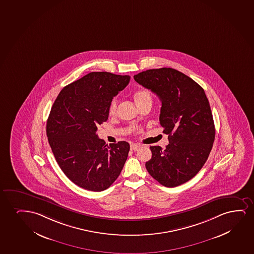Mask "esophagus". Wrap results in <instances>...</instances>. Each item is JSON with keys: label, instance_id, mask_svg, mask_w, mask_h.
I'll list each match as a JSON object with an SVG mask.
<instances>
[{"label": "esophagus", "instance_id": "esophagus-1", "mask_svg": "<svg viewBox=\"0 0 254 254\" xmlns=\"http://www.w3.org/2000/svg\"><path fill=\"white\" fill-rule=\"evenodd\" d=\"M140 147V145H138V144H131L130 145V148L132 151H136V150H138V148Z\"/></svg>", "mask_w": 254, "mask_h": 254}]
</instances>
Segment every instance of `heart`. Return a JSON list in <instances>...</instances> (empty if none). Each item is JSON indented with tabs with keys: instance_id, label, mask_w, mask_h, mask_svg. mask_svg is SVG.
<instances>
[{
	"instance_id": "1",
	"label": "heart",
	"mask_w": 254,
	"mask_h": 254,
	"mask_svg": "<svg viewBox=\"0 0 254 254\" xmlns=\"http://www.w3.org/2000/svg\"><path fill=\"white\" fill-rule=\"evenodd\" d=\"M133 98L135 100L136 103L138 107L145 104V103H147V102L152 103V94L147 89H139L136 90L133 94ZM117 104H118V101L116 98H114L110 102L109 108V114L110 116H114L116 114Z\"/></svg>"
}]
</instances>
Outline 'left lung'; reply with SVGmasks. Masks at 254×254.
Returning a JSON list of instances; mask_svg holds the SVG:
<instances>
[{
  "instance_id": "8db88e82",
  "label": "left lung",
  "mask_w": 254,
  "mask_h": 254,
  "mask_svg": "<svg viewBox=\"0 0 254 254\" xmlns=\"http://www.w3.org/2000/svg\"><path fill=\"white\" fill-rule=\"evenodd\" d=\"M133 77L159 97V122L169 135V145L164 150L150 146L152 158L145 168L165 187L183 185L202 168L213 147L215 129L204 90L172 68L147 69Z\"/></svg>"
}]
</instances>
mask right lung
<instances>
[{
	"label": "right lung",
	"instance_id": "right-lung-1",
	"mask_svg": "<svg viewBox=\"0 0 254 254\" xmlns=\"http://www.w3.org/2000/svg\"><path fill=\"white\" fill-rule=\"evenodd\" d=\"M129 81L127 75L89 73L65 86L51 109L46 135L57 163L70 181L87 190L110 187L128 156L127 142L106 145L96 131L109 118L114 96Z\"/></svg>",
	"mask_w": 254,
	"mask_h": 254
}]
</instances>
